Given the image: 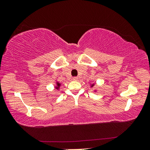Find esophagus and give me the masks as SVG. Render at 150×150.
Instances as JSON below:
<instances>
[{
    "label": "esophagus",
    "instance_id": "1",
    "mask_svg": "<svg viewBox=\"0 0 150 150\" xmlns=\"http://www.w3.org/2000/svg\"><path fill=\"white\" fill-rule=\"evenodd\" d=\"M73 80H74V81H77V80H78V77H73Z\"/></svg>",
    "mask_w": 150,
    "mask_h": 150
}]
</instances>
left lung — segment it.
Returning a JSON list of instances; mask_svg holds the SVG:
<instances>
[{"label":"left lung","mask_w":150,"mask_h":150,"mask_svg":"<svg viewBox=\"0 0 150 150\" xmlns=\"http://www.w3.org/2000/svg\"><path fill=\"white\" fill-rule=\"evenodd\" d=\"M94 85H95V84H94V83H93V84L91 85V87H93V86H94Z\"/></svg>","instance_id":"8db88e82"}]
</instances>
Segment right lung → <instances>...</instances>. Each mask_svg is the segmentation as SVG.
Instances as JSON below:
<instances>
[{
  "label": "right lung",
  "instance_id": "add662e5",
  "mask_svg": "<svg viewBox=\"0 0 150 150\" xmlns=\"http://www.w3.org/2000/svg\"><path fill=\"white\" fill-rule=\"evenodd\" d=\"M60 86H61V83H59V82H56V86H55V88H56V89H59V87H60Z\"/></svg>",
  "mask_w": 150,
  "mask_h": 150
}]
</instances>
